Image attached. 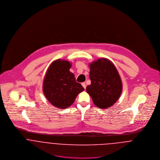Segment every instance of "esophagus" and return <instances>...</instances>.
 Here are the masks:
<instances>
[{
	"label": "esophagus",
	"instance_id": "34e87169",
	"mask_svg": "<svg viewBox=\"0 0 160 160\" xmlns=\"http://www.w3.org/2000/svg\"><path fill=\"white\" fill-rule=\"evenodd\" d=\"M81 84H82V87L86 89V83H85V82H82Z\"/></svg>",
	"mask_w": 160,
	"mask_h": 160
}]
</instances>
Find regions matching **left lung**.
I'll return each mask as SVG.
<instances>
[{
  "label": "left lung",
  "mask_w": 160,
  "mask_h": 160,
  "mask_svg": "<svg viewBox=\"0 0 160 160\" xmlns=\"http://www.w3.org/2000/svg\"><path fill=\"white\" fill-rule=\"evenodd\" d=\"M91 84L86 88L93 103L100 108L112 107L121 96L122 86L114 64L105 58H99L89 65Z\"/></svg>",
  "instance_id": "obj_1"
}]
</instances>
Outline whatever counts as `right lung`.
<instances>
[{"label": "right lung", "mask_w": 160, "mask_h": 160, "mask_svg": "<svg viewBox=\"0 0 160 160\" xmlns=\"http://www.w3.org/2000/svg\"><path fill=\"white\" fill-rule=\"evenodd\" d=\"M71 67L68 61L59 59L54 61L47 69L43 82V92L47 99L60 109L71 106L77 95L84 90L69 71Z\"/></svg>", "instance_id": "1"}]
</instances>
